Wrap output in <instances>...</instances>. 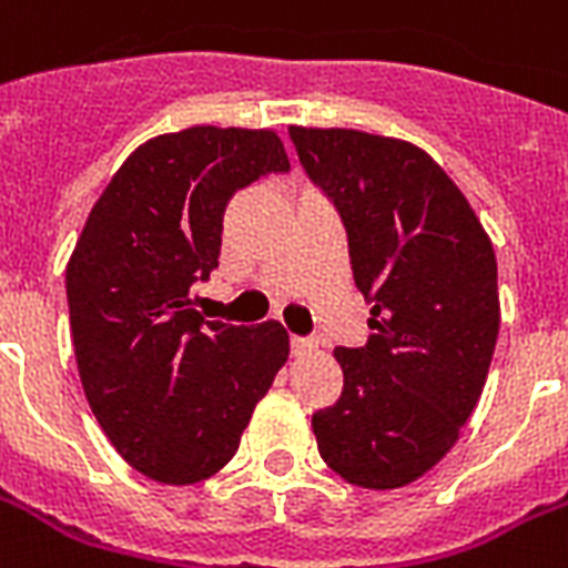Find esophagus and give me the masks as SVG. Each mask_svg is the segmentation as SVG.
I'll return each instance as SVG.
<instances>
[{
	"instance_id": "1",
	"label": "esophagus",
	"mask_w": 568,
	"mask_h": 568,
	"mask_svg": "<svg viewBox=\"0 0 568 568\" xmlns=\"http://www.w3.org/2000/svg\"><path fill=\"white\" fill-rule=\"evenodd\" d=\"M312 349H315V341L297 338V335H294V338H292V356H306V353H312Z\"/></svg>"
}]
</instances>
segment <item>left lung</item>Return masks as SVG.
I'll return each mask as SVG.
<instances>
[{"label":"left lung","mask_w":568,"mask_h":568,"mask_svg":"<svg viewBox=\"0 0 568 568\" xmlns=\"http://www.w3.org/2000/svg\"><path fill=\"white\" fill-rule=\"evenodd\" d=\"M347 230L371 338L338 347L344 390L312 417L332 473L367 490L417 481L458 440L499 335L496 253L467 197L417 145L288 128Z\"/></svg>","instance_id":"obj_1"}]
</instances>
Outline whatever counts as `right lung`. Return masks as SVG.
<instances>
[{
    "mask_svg": "<svg viewBox=\"0 0 568 568\" xmlns=\"http://www.w3.org/2000/svg\"><path fill=\"white\" fill-rule=\"evenodd\" d=\"M292 169L274 131L186 128L133 151L92 206L67 265L87 403L136 473L215 476L288 358L276 321H204L192 288L219 268L239 189Z\"/></svg>",
    "mask_w": 568,
    "mask_h": 568,
    "instance_id": "obj_1",
    "label": "right lung"
}]
</instances>
